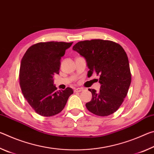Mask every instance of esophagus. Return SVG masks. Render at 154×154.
<instances>
[{
    "label": "esophagus",
    "instance_id": "34e87169",
    "mask_svg": "<svg viewBox=\"0 0 154 154\" xmlns=\"http://www.w3.org/2000/svg\"><path fill=\"white\" fill-rule=\"evenodd\" d=\"M83 90V88H75L74 92H82Z\"/></svg>",
    "mask_w": 154,
    "mask_h": 154
}]
</instances>
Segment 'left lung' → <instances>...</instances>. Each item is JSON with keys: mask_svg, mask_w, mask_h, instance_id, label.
Segmentation results:
<instances>
[{"mask_svg": "<svg viewBox=\"0 0 154 154\" xmlns=\"http://www.w3.org/2000/svg\"><path fill=\"white\" fill-rule=\"evenodd\" d=\"M72 49L85 59L88 75H99L100 90L88 89L92 94L85 104L88 110L98 116L113 114L123 103L131 83L127 54L119 44L111 41L93 39L79 41Z\"/></svg>", "mask_w": 154, "mask_h": 154, "instance_id": "8db88e82", "label": "left lung"}]
</instances>
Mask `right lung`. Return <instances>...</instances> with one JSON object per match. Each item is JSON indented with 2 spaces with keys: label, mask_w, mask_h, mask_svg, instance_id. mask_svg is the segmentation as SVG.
<instances>
[{
  "label": "right lung",
  "mask_w": 154,
  "mask_h": 154,
  "mask_svg": "<svg viewBox=\"0 0 154 154\" xmlns=\"http://www.w3.org/2000/svg\"><path fill=\"white\" fill-rule=\"evenodd\" d=\"M72 43H38L30 47L21 61L20 84L24 97L38 114L55 116L62 111L73 90H57L54 75L59 73L61 57Z\"/></svg>",
  "instance_id": "1"
}]
</instances>
